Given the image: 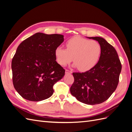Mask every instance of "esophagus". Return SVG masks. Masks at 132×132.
<instances>
[{
    "mask_svg": "<svg viewBox=\"0 0 132 132\" xmlns=\"http://www.w3.org/2000/svg\"><path fill=\"white\" fill-rule=\"evenodd\" d=\"M71 73H72V71H70V70H67V69L65 70V74H70Z\"/></svg>",
    "mask_w": 132,
    "mask_h": 132,
    "instance_id": "34e87169",
    "label": "esophagus"
}]
</instances>
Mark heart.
<instances>
[{"label":"heart","instance_id":"obj_1","mask_svg":"<svg viewBox=\"0 0 132 132\" xmlns=\"http://www.w3.org/2000/svg\"><path fill=\"white\" fill-rule=\"evenodd\" d=\"M67 49L57 47L54 51L57 62L65 66L72 61L73 66L81 71L89 70L96 65L101 54V46L95 40L75 36L66 42Z\"/></svg>","mask_w":132,"mask_h":132}]
</instances>
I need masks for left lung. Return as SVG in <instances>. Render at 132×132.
<instances>
[{
    "mask_svg": "<svg viewBox=\"0 0 132 132\" xmlns=\"http://www.w3.org/2000/svg\"><path fill=\"white\" fill-rule=\"evenodd\" d=\"M98 41L101 54L95 67L84 73H73L74 81L70 93L87 105L102 103L116 89L122 65L114 48L100 37H87Z\"/></svg>",
    "mask_w": 132,
    "mask_h": 132,
    "instance_id": "left-lung-1",
    "label": "left lung"
}]
</instances>
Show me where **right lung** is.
<instances>
[{"mask_svg":"<svg viewBox=\"0 0 132 132\" xmlns=\"http://www.w3.org/2000/svg\"><path fill=\"white\" fill-rule=\"evenodd\" d=\"M63 41L62 35L38 32L20 44L11 69L14 88L23 98L40 101L52 95L53 85L65 74L54 55Z\"/></svg>","mask_w":132,"mask_h":132,"instance_id":"right-lung-1","label":"right lung"}]
</instances>
